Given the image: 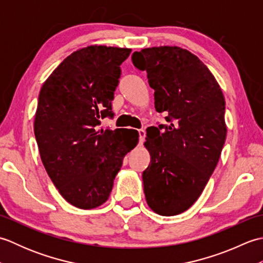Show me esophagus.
Here are the masks:
<instances>
[{
  "label": "esophagus",
  "instance_id": "1",
  "mask_svg": "<svg viewBox=\"0 0 263 263\" xmlns=\"http://www.w3.org/2000/svg\"><path fill=\"white\" fill-rule=\"evenodd\" d=\"M139 141H140V143L142 144L143 141H144V138H146V131L143 130V128H141V130H139Z\"/></svg>",
  "mask_w": 263,
  "mask_h": 263
}]
</instances>
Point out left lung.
Masks as SVG:
<instances>
[{
    "instance_id": "obj_1",
    "label": "left lung",
    "mask_w": 263,
    "mask_h": 263,
    "mask_svg": "<svg viewBox=\"0 0 263 263\" xmlns=\"http://www.w3.org/2000/svg\"><path fill=\"white\" fill-rule=\"evenodd\" d=\"M132 61L147 71L155 108L170 125L147 128L150 164L142 173L149 208L160 216L186 211L202 193L226 140L225 98L210 70L177 46L143 48Z\"/></svg>"
}]
</instances>
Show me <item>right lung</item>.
Masks as SVG:
<instances>
[{"label": "right lung", "instance_id": "1", "mask_svg": "<svg viewBox=\"0 0 263 263\" xmlns=\"http://www.w3.org/2000/svg\"><path fill=\"white\" fill-rule=\"evenodd\" d=\"M131 48L91 45L77 49L55 69L39 91L33 122L43 165L72 205L93 209L107 201L125 155L139 133L98 130L113 116L120 65Z\"/></svg>", "mask_w": 263, "mask_h": 263}]
</instances>
